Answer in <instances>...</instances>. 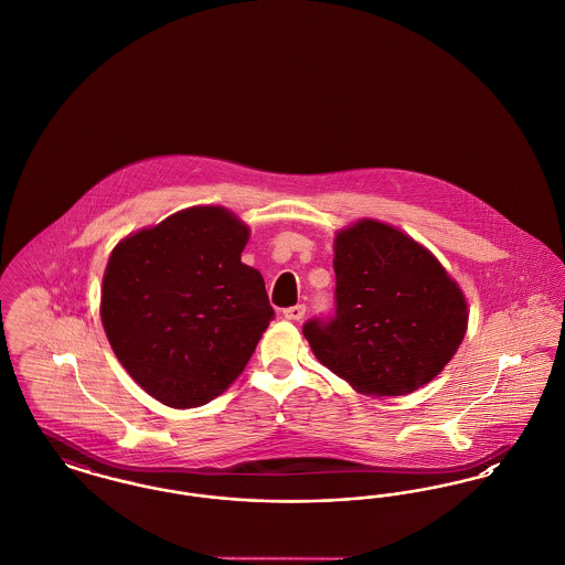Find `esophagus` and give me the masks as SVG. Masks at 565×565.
<instances>
[{"label":"esophagus","mask_w":565,"mask_h":565,"mask_svg":"<svg viewBox=\"0 0 565 565\" xmlns=\"http://www.w3.org/2000/svg\"><path fill=\"white\" fill-rule=\"evenodd\" d=\"M305 311H307L305 305H295V307L284 309V318H286V320H292V322H298V320L305 318Z\"/></svg>","instance_id":"34e87169"}]
</instances>
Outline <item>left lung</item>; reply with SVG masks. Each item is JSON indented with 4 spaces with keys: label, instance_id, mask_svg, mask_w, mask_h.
I'll list each match as a JSON object with an SVG mask.
<instances>
[{
    "label": "left lung",
    "instance_id": "1",
    "mask_svg": "<svg viewBox=\"0 0 565 565\" xmlns=\"http://www.w3.org/2000/svg\"><path fill=\"white\" fill-rule=\"evenodd\" d=\"M334 316L302 326L326 369L366 396H404L456 355L468 305L430 252L403 231L360 220L334 239Z\"/></svg>",
    "mask_w": 565,
    "mask_h": 565
}]
</instances>
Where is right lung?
<instances>
[{"mask_svg": "<svg viewBox=\"0 0 565 565\" xmlns=\"http://www.w3.org/2000/svg\"><path fill=\"white\" fill-rule=\"evenodd\" d=\"M249 228L224 207H190L118 243L102 288L109 345L152 398L214 401L249 362L275 311L242 263Z\"/></svg>", "mask_w": 565, "mask_h": 565, "instance_id": "obj_1", "label": "right lung"}]
</instances>
